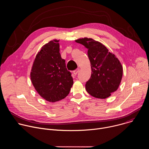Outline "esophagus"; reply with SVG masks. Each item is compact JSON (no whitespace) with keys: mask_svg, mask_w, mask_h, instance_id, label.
<instances>
[{"mask_svg":"<svg viewBox=\"0 0 149 149\" xmlns=\"http://www.w3.org/2000/svg\"><path fill=\"white\" fill-rule=\"evenodd\" d=\"M79 71V68H78V69H77V70H74V71H73V73H74V75H77V74L78 73Z\"/></svg>","mask_w":149,"mask_h":149,"instance_id":"esophagus-1","label":"esophagus"}]
</instances>
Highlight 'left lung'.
Instances as JSON below:
<instances>
[{
    "label": "left lung",
    "mask_w": 149,
    "mask_h": 149,
    "mask_svg": "<svg viewBox=\"0 0 149 149\" xmlns=\"http://www.w3.org/2000/svg\"><path fill=\"white\" fill-rule=\"evenodd\" d=\"M88 49L91 75L86 82V89L91 96L105 99L116 91L121 82L123 67L119 60L100 42L91 38L75 40Z\"/></svg>",
    "instance_id": "left-lung-1"
}]
</instances>
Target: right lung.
I'll use <instances>...</instances> for the list:
<instances>
[{
    "instance_id": "1",
    "label": "right lung",
    "mask_w": 149,
    "mask_h": 149,
    "mask_svg": "<svg viewBox=\"0 0 149 149\" xmlns=\"http://www.w3.org/2000/svg\"><path fill=\"white\" fill-rule=\"evenodd\" d=\"M59 40L49 42L36 55L31 72L35 90L49 102L65 98L73 85L71 73L67 70L65 60L59 53Z\"/></svg>"
}]
</instances>
